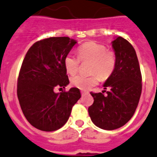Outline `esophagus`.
Masks as SVG:
<instances>
[{
	"instance_id": "obj_1",
	"label": "esophagus",
	"mask_w": 157,
	"mask_h": 157,
	"mask_svg": "<svg viewBox=\"0 0 157 157\" xmlns=\"http://www.w3.org/2000/svg\"><path fill=\"white\" fill-rule=\"evenodd\" d=\"M81 94H82V95H85V94H89V92L86 91V90H81Z\"/></svg>"
}]
</instances>
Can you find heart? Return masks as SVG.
I'll list each match as a JSON object with an SVG mask.
<instances>
[{"instance_id":"obj_1","label":"heart","mask_w":157,"mask_h":157,"mask_svg":"<svg viewBox=\"0 0 157 157\" xmlns=\"http://www.w3.org/2000/svg\"><path fill=\"white\" fill-rule=\"evenodd\" d=\"M78 58L71 54L65 56L64 67L69 75H74L78 71L80 61L90 62L89 76L76 75L71 78V83L81 90H88L98 83L100 78L107 79L114 71L117 66V56L113 51L107 50L106 47L98 43L86 42L78 47Z\"/></svg>"}]
</instances>
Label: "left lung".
Returning a JSON list of instances; mask_svg holds the SVG:
<instances>
[{
	"mask_svg": "<svg viewBox=\"0 0 157 157\" xmlns=\"http://www.w3.org/2000/svg\"><path fill=\"white\" fill-rule=\"evenodd\" d=\"M117 66L103 86L102 93H93L94 103L88 108L96 126L113 130L123 126L133 116L139 103L142 77L138 59L130 43L118 36L112 42ZM107 92V95L104 93Z\"/></svg>",
	"mask_w": 157,
	"mask_h": 157,
	"instance_id": "obj_1",
	"label": "left lung"
}]
</instances>
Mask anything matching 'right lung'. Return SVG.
<instances>
[{
	"label": "right lung",
	"instance_id": "right-lung-1",
	"mask_svg": "<svg viewBox=\"0 0 157 157\" xmlns=\"http://www.w3.org/2000/svg\"><path fill=\"white\" fill-rule=\"evenodd\" d=\"M69 37H50L35 43L23 60L17 97L25 117L33 126L51 132L63 126L73 105L81 98L79 90L55 93L69 84L63 60L76 44Z\"/></svg>",
	"mask_w": 157,
	"mask_h": 157
}]
</instances>
